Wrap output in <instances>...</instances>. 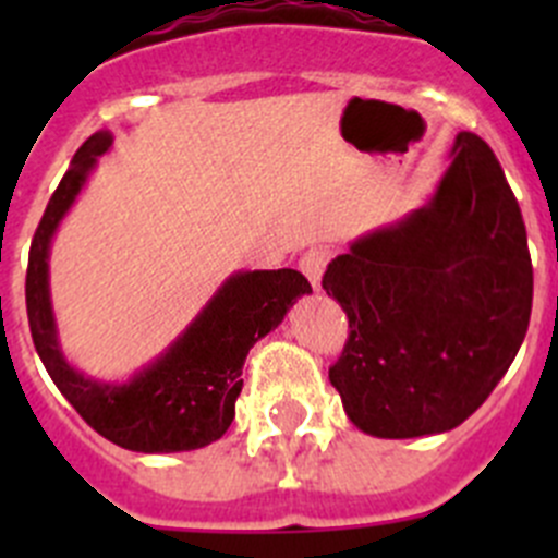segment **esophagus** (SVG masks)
<instances>
[{"label": "esophagus", "mask_w": 558, "mask_h": 558, "mask_svg": "<svg viewBox=\"0 0 558 558\" xmlns=\"http://www.w3.org/2000/svg\"><path fill=\"white\" fill-rule=\"evenodd\" d=\"M326 262H329V251H326V247H311V251L302 253L300 258V269L305 272V278L311 280L315 291L320 289V275H324Z\"/></svg>", "instance_id": "1"}]
</instances>
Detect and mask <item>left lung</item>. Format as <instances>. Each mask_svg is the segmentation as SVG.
Wrapping results in <instances>:
<instances>
[{
	"instance_id": "left-lung-1",
	"label": "left lung",
	"mask_w": 558,
	"mask_h": 558,
	"mask_svg": "<svg viewBox=\"0 0 558 558\" xmlns=\"http://www.w3.org/2000/svg\"><path fill=\"white\" fill-rule=\"evenodd\" d=\"M320 286L348 315L329 380L359 429L404 440L470 418L532 315L526 227L494 150L461 132L435 196L351 243Z\"/></svg>"
}]
</instances>
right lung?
<instances>
[{
  "mask_svg": "<svg viewBox=\"0 0 558 558\" xmlns=\"http://www.w3.org/2000/svg\"><path fill=\"white\" fill-rule=\"evenodd\" d=\"M112 145L97 132L77 148L43 213L29 247L26 313L45 369L94 432L137 453H174L205 448L223 437L243 391V364L253 342L275 329L311 283L296 269L238 272L216 291L194 324L126 384H99L77 373L56 337L48 291V251L59 221L81 194L97 156Z\"/></svg>",
  "mask_w": 558,
  "mask_h": 558,
  "instance_id": "obj_1",
  "label": "right lung"
}]
</instances>
